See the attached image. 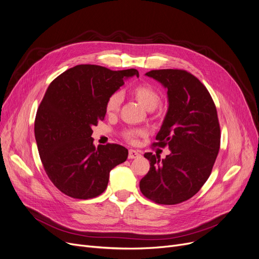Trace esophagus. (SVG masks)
Masks as SVG:
<instances>
[{"label": "esophagus", "mask_w": 259, "mask_h": 259, "mask_svg": "<svg viewBox=\"0 0 259 259\" xmlns=\"http://www.w3.org/2000/svg\"><path fill=\"white\" fill-rule=\"evenodd\" d=\"M140 156H141V154H140L139 151L133 150V149H130V150H129V154H128V157H129V158H138V157H140Z\"/></svg>", "instance_id": "esophagus-1"}]
</instances>
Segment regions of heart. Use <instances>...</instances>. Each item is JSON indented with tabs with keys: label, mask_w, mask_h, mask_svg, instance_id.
Here are the masks:
<instances>
[{
	"label": "heart",
	"mask_w": 259,
	"mask_h": 259,
	"mask_svg": "<svg viewBox=\"0 0 259 259\" xmlns=\"http://www.w3.org/2000/svg\"><path fill=\"white\" fill-rule=\"evenodd\" d=\"M132 95L134 97V99L137 100L140 105L145 108L146 110H153V109L157 106L158 102H159V94L158 92L150 85L148 84H141L135 86L132 91H131ZM121 104V97L119 93H113L110 98L107 100L106 103V112L108 114H114L118 111V109L120 107ZM145 134L144 131L142 130H137V131H127L126 132V137L129 140H133L134 138L137 137H143Z\"/></svg>",
	"instance_id": "b5f03b06"
}]
</instances>
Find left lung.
<instances>
[{
    "mask_svg": "<svg viewBox=\"0 0 259 259\" xmlns=\"http://www.w3.org/2000/svg\"><path fill=\"white\" fill-rule=\"evenodd\" d=\"M167 89L168 110L155 146H168L160 160L144 156L150 170L140 182L142 193L161 205H176L195 195L209 179L221 146L216 107L207 88L185 70L161 69L146 73Z\"/></svg>",
    "mask_w": 259,
    "mask_h": 259,
    "instance_id": "8db88e82",
    "label": "left lung"
}]
</instances>
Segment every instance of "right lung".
Masks as SVG:
<instances>
[{
    "mask_svg": "<svg viewBox=\"0 0 259 259\" xmlns=\"http://www.w3.org/2000/svg\"><path fill=\"white\" fill-rule=\"evenodd\" d=\"M137 75V69L112 71L98 65H77L51 81L37 109L34 137L48 178L61 192L78 199L99 196L110 171L124 162L120 145H93L92 127L106 115V103Z\"/></svg>",
    "mask_w": 259,
    "mask_h": 259,
    "instance_id": "obj_1",
    "label": "right lung"
}]
</instances>
